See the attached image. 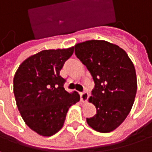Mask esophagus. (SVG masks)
Listing matches in <instances>:
<instances>
[{
  "mask_svg": "<svg viewBox=\"0 0 152 152\" xmlns=\"http://www.w3.org/2000/svg\"><path fill=\"white\" fill-rule=\"evenodd\" d=\"M80 96H81V102H86V100H87V98H88V93H87V92H80Z\"/></svg>",
  "mask_w": 152,
  "mask_h": 152,
  "instance_id": "1",
  "label": "esophagus"
}]
</instances>
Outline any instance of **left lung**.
Masks as SVG:
<instances>
[{"instance_id":"left-lung-1","label":"left lung","mask_w":152,"mask_h":152,"mask_svg":"<svg viewBox=\"0 0 152 152\" xmlns=\"http://www.w3.org/2000/svg\"><path fill=\"white\" fill-rule=\"evenodd\" d=\"M75 54L95 83L89 102L97 113L86 122L96 131L111 132L123 123L134 104L137 91L134 64L123 49L104 40L76 44Z\"/></svg>"}]
</instances>
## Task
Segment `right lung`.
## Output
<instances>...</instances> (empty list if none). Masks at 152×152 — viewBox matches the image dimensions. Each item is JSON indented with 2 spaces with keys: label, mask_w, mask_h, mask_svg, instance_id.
Segmentation results:
<instances>
[{
  "label": "right lung",
  "mask_w": 152,
  "mask_h": 152,
  "mask_svg": "<svg viewBox=\"0 0 152 152\" xmlns=\"http://www.w3.org/2000/svg\"><path fill=\"white\" fill-rule=\"evenodd\" d=\"M74 52L68 49L45 50L19 66L13 79L17 106L24 122L42 136H51L63 127L69 107L80 100L78 92L64 88L60 76L65 62Z\"/></svg>",
  "instance_id": "add662e5"
}]
</instances>
